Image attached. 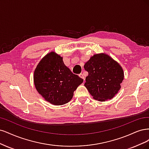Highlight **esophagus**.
I'll list each match as a JSON object with an SVG mask.
<instances>
[{"label":"esophagus","instance_id":"obj_1","mask_svg":"<svg viewBox=\"0 0 149 149\" xmlns=\"http://www.w3.org/2000/svg\"><path fill=\"white\" fill-rule=\"evenodd\" d=\"M79 76L80 77V78H81L82 79H84V80H85V78H84V75L82 74H80L79 75Z\"/></svg>","mask_w":149,"mask_h":149}]
</instances>
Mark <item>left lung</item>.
I'll use <instances>...</instances> for the list:
<instances>
[{
  "instance_id": "left-lung-1",
  "label": "left lung",
  "mask_w": 149,
  "mask_h": 149,
  "mask_svg": "<svg viewBox=\"0 0 149 149\" xmlns=\"http://www.w3.org/2000/svg\"><path fill=\"white\" fill-rule=\"evenodd\" d=\"M84 67L88 73L84 85L94 99L105 102L118 93L124 77V71L111 56L106 53L95 54Z\"/></svg>"
}]
</instances>
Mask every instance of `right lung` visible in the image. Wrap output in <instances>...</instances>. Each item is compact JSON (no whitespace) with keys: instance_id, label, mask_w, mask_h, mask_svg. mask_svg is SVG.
<instances>
[{"instance_id":"add662e5","label":"right lung","mask_w":149,"mask_h":149,"mask_svg":"<svg viewBox=\"0 0 149 149\" xmlns=\"http://www.w3.org/2000/svg\"><path fill=\"white\" fill-rule=\"evenodd\" d=\"M33 81L37 92L47 102L62 105L72 100L74 91L84 80L72 72L62 57L51 51L37 65Z\"/></svg>"}]
</instances>
